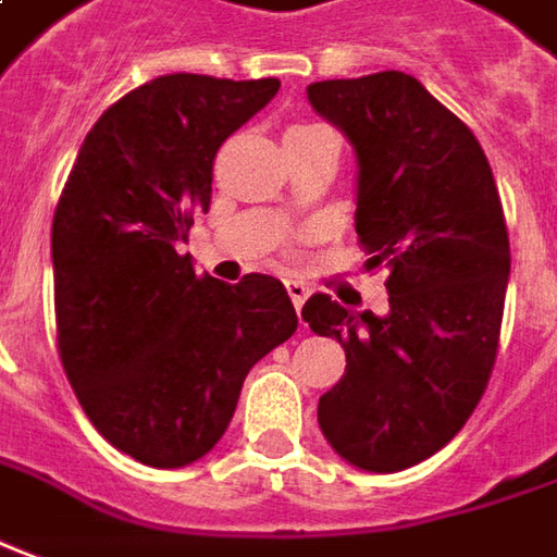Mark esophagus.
Returning a JSON list of instances; mask_svg holds the SVG:
<instances>
[{
	"label": "esophagus",
	"instance_id": "obj_1",
	"mask_svg": "<svg viewBox=\"0 0 557 557\" xmlns=\"http://www.w3.org/2000/svg\"><path fill=\"white\" fill-rule=\"evenodd\" d=\"M286 293H289L295 310H298L301 305H305V298L310 295V286L308 283H301V280H286Z\"/></svg>",
	"mask_w": 557,
	"mask_h": 557
}]
</instances>
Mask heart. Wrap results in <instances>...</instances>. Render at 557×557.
<instances>
[{
	"label": "heart",
	"mask_w": 557,
	"mask_h": 557,
	"mask_svg": "<svg viewBox=\"0 0 557 557\" xmlns=\"http://www.w3.org/2000/svg\"><path fill=\"white\" fill-rule=\"evenodd\" d=\"M320 131H326L323 124H313V121H295L293 127L286 131V136H308V134H320Z\"/></svg>",
	"instance_id": "1"
}]
</instances>
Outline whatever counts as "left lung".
<instances>
[{"instance_id": "obj_1", "label": "left lung", "mask_w": 557, "mask_h": 557, "mask_svg": "<svg viewBox=\"0 0 557 557\" xmlns=\"http://www.w3.org/2000/svg\"><path fill=\"white\" fill-rule=\"evenodd\" d=\"M308 100L357 149L359 247L389 271L384 317L326 293L301 308L347 357L317 418L354 467L399 472L460 433L494 372L509 283L500 191L472 131L406 72L313 82Z\"/></svg>"}]
</instances>
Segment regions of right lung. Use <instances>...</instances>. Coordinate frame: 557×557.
<instances>
[{
    "label": "right lung",
    "instance_id": "right-lung-1",
    "mask_svg": "<svg viewBox=\"0 0 557 557\" xmlns=\"http://www.w3.org/2000/svg\"><path fill=\"white\" fill-rule=\"evenodd\" d=\"M277 90V78H151L90 127L57 200L63 372L97 433L146 467L210 451L249 369L298 326L277 277L228 286L180 252L210 210L219 146Z\"/></svg>",
    "mask_w": 557,
    "mask_h": 557
}]
</instances>
